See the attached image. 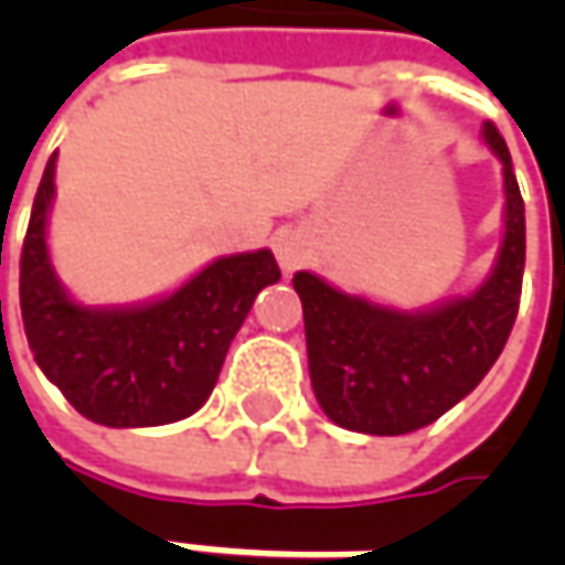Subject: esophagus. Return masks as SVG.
Wrapping results in <instances>:
<instances>
[{"label":"esophagus","instance_id":"esophagus-1","mask_svg":"<svg viewBox=\"0 0 565 565\" xmlns=\"http://www.w3.org/2000/svg\"><path fill=\"white\" fill-rule=\"evenodd\" d=\"M273 250H276L279 267L286 273H292L295 267H301L308 260V250L311 248H308V238L301 232H282V235H276Z\"/></svg>","mask_w":565,"mask_h":565}]
</instances>
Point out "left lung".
I'll return each mask as SVG.
<instances>
[{"label": "left lung", "mask_w": 565, "mask_h": 565, "mask_svg": "<svg viewBox=\"0 0 565 565\" xmlns=\"http://www.w3.org/2000/svg\"><path fill=\"white\" fill-rule=\"evenodd\" d=\"M484 141L503 163L507 235L493 276L468 298L402 315L295 273L308 367L320 408L345 430L396 437L437 422L484 380L512 333L525 273V204L497 125Z\"/></svg>", "instance_id": "8db88e82"}]
</instances>
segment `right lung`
I'll return each mask as SVG.
<instances>
[{
	"instance_id": "obj_1",
	"label": "right lung",
	"mask_w": 565,
	"mask_h": 565,
	"mask_svg": "<svg viewBox=\"0 0 565 565\" xmlns=\"http://www.w3.org/2000/svg\"><path fill=\"white\" fill-rule=\"evenodd\" d=\"M53 175L55 153L21 248V320L40 371L84 418L106 427H157L194 415L257 292L279 279L276 257L254 250L213 260L179 292L143 308H81L58 286L46 254Z\"/></svg>"
}]
</instances>
